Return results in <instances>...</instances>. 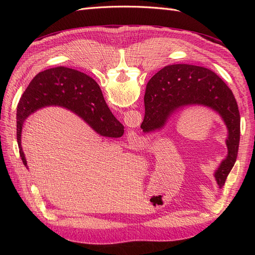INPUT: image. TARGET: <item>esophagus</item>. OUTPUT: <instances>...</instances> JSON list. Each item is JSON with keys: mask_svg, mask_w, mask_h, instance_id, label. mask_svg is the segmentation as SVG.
<instances>
[{"mask_svg": "<svg viewBox=\"0 0 255 255\" xmlns=\"http://www.w3.org/2000/svg\"><path fill=\"white\" fill-rule=\"evenodd\" d=\"M128 143L129 145L132 146V149H139L142 143V139L140 138V136L138 135V133L136 132H132L128 134Z\"/></svg>", "mask_w": 255, "mask_h": 255, "instance_id": "esophagus-1", "label": "esophagus"}]
</instances>
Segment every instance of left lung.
I'll list each match as a JSON object with an SVG mask.
<instances>
[{"instance_id": "left-lung-1", "label": "left lung", "mask_w": 255, "mask_h": 255, "mask_svg": "<svg viewBox=\"0 0 255 255\" xmlns=\"http://www.w3.org/2000/svg\"><path fill=\"white\" fill-rule=\"evenodd\" d=\"M187 105L211 107L228 128V156L215 172L216 181L222 187L236 161L241 139V115L235 97L210 69L191 65L167 66L146 84L143 121L153 129L163 128L174 112Z\"/></svg>"}]
</instances>
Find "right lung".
I'll use <instances>...</instances> for the list:
<instances>
[{
    "instance_id": "add662e5",
    "label": "right lung",
    "mask_w": 255,
    "mask_h": 255,
    "mask_svg": "<svg viewBox=\"0 0 255 255\" xmlns=\"http://www.w3.org/2000/svg\"><path fill=\"white\" fill-rule=\"evenodd\" d=\"M50 105L70 110L102 136L118 138L125 133V127L111 113L94 79L74 69L51 68L39 72L30 81L17 107V141L20 157L25 166L21 148L23 122L32 113Z\"/></svg>"
}]
</instances>
